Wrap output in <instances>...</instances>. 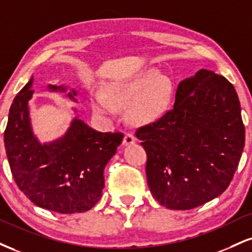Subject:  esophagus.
I'll return each mask as SVG.
<instances>
[{
	"instance_id": "1",
	"label": "esophagus",
	"mask_w": 252,
	"mask_h": 252,
	"mask_svg": "<svg viewBox=\"0 0 252 252\" xmlns=\"http://www.w3.org/2000/svg\"><path fill=\"white\" fill-rule=\"evenodd\" d=\"M135 142V137L134 135L130 134V132H126L123 136V144L124 145H129V144H132Z\"/></svg>"
}]
</instances>
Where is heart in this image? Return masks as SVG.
<instances>
[{
  "label": "heart",
  "instance_id": "b5f03b06",
  "mask_svg": "<svg viewBox=\"0 0 252 252\" xmlns=\"http://www.w3.org/2000/svg\"><path fill=\"white\" fill-rule=\"evenodd\" d=\"M170 87L158 72L147 70L126 81L108 84L104 93L92 94V107L96 114L114 115L117 107H126L135 121H147L155 117L168 102Z\"/></svg>",
  "mask_w": 252,
  "mask_h": 252
}]
</instances>
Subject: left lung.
Returning <instances> with one entry per match:
<instances>
[{
    "instance_id": "8db88e82",
    "label": "left lung",
    "mask_w": 252,
    "mask_h": 252,
    "mask_svg": "<svg viewBox=\"0 0 252 252\" xmlns=\"http://www.w3.org/2000/svg\"><path fill=\"white\" fill-rule=\"evenodd\" d=\"M148 186L172 210H190L225 191L238 168L245 128L235 87L201 69L180 82L174 107L138 126Z\"/></svg>"
}]
</instances>
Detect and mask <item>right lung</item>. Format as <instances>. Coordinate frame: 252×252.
I'll return each instance as SVG.
<instances>
[{
    "instance_id": "right-lung-1",
    "label": "right lung",
    "mask_w": 252,
    "mask_h": 252,
    "mask_svg": "<svg viewBox=\"0 0 252 252\" xmlns=\"http://www.w3.org/2000/svg\"><path fill=\"white\" fill-rule=\"evenodd\" d=\"M32 83V78L15 97L4 130L11 174L21 191L37 207L59 214L84 213L101 198L103 171L123 134L98 132L76 118L64 137L41 145L29 122L28 101L34 94ZM72 95L68 96L72 98Z\"/></svg>"
}]
</instances>
